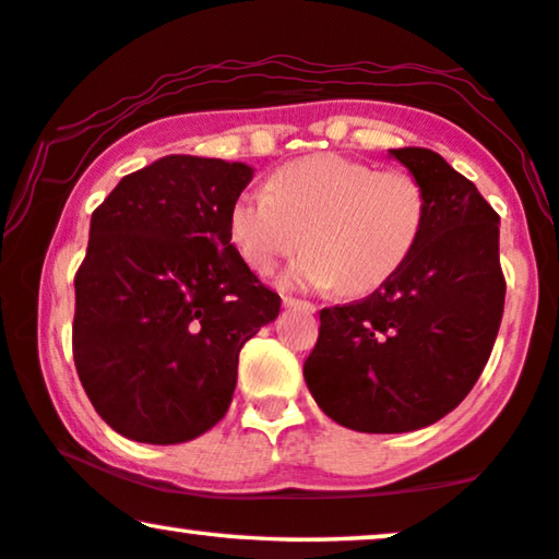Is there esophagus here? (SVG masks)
<instances>
[{
	"instance_id": "obj_1",
	"label": "esophagus",
	"mask_w": 559,
	"mask_h": 559,
	"mask_svg": "<svg viewBox=\"0 0 559 559\" xmlns=\"http://www.w3.org/2000/svg\"><path fill=\"white\" fill-rule=\"evenodd\" d=\"M282 302H285V308H300L305 312H316V305L308 302V300H297V297H282Z\"/></svg>"
}]
</instances>
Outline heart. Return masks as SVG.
Returning <instances> with one entry per match:
<instances>
[{
	"label": "heart",
	"instance_id": "b5f03b06",
	"mask_svg": "<svg viewBox=\"0 0 559 559\" xmlns=\"http://www.w3.org/2000/svg\"><path fill=\"white\" fill-rule=\"evenodd\" d=\"M425 226V193L407 173H381L341 155L295 159L266 188L247 190L228 213V231L251 270L270 274L302 254L282 285L377 293L407 264Z\"/></svg>",
	"mask_w": 559,
	"mask_h": 559
}]
</instances>
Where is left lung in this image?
<instances>
[{
	"instance_id": "8db88e82",
	"label": "left lung",
	"mask_w": 559,
	"mask_h": 559,
	"mask_svg": "<svg viewBox=\"0 0 559 559\" xmlns=\"http://www.w3.org/2000/svg\"><path fill=\"white\" fill-rule=\"evenodd\" d=\"M425 193V226L407 264L361 302L320 310L302 366L310 394L356 432H412L445 417L491 356L507 282L499 216L438 152L389 150Z\"/></svg>"
}]
</instances>
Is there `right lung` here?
Returning a JSON list of instances; mask_svg holds the SVG:
<instances>
[{
    "instance_id": "right-lung-1",
    "label": "right lung",
    "mask_w": 559,
    "mask_h": 559,
    "mask_svg": "<svg viewBox=\"0 0 559 559\" xmlns=\"http://www.w3.org/2000/svg\"><path fill=\"white\" fill-rule=\"evenodd\" d=\"M243 163L167 155L124 175L91 216L75 274L73 361L111 430L178 445L211 430L236 389L239 350L280 316L231 243Z\"/></svg>"
}]
</instances>
